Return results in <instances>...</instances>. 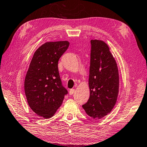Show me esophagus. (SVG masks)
Wrapping results in <instances>:
<instances>
[{"mask_svg":"<svg viewBox=\"0 0 147 147\" xmlns=\"http://www.w3.org/2000/svg\"><path fill=\"white\" fill-rule=\"evenodd\" d=\"M74 93V89H71L69 90V95H72Z\"/></svg>","mask_w":147,"mask_h":147,"instance_id":"1","label":"esophagus"}]
</instances>
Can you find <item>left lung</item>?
<instances>
[{"label":"left lung","instance_id":"left-lung-1","mask_svg":"<svg viewBox=\"0 0 147 147\" xmlns=\"http://www.w3.org/2000/svg\"><path fill=\"white\" fill-rule=\"evenodd\" d=\"M89 74L90 98L82 107L95 119L110 113L119 93V72L116 62L106 43L92 40Z\"/></svg>","mask_w":147,"mask_h":147}]
</instances>
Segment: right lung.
I'll list each match as a JSON object with an SVG mask.
<instances>
[{"label": "right lung", "mask_w": 147, "mask_h": 147, "mask_svg": "<svg viewBox=\"0 0 147 147\" xmlns=\"http://www.w3.org/2000/svg\"><path fill=\"white\" fill-rule=\"evenodd\" d=\"M67 41L47 42L35 51L24 80L30 107L39 116L52 117L61 105L67 90L62 84L58 61L66 51Z\"/></svg>", "instance_id": "1"}]
</instances>
